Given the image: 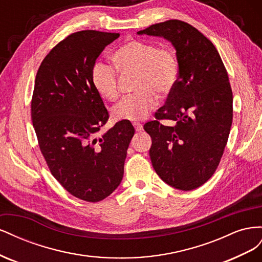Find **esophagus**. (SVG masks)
<instances>
[{"instance_id": "obj_1", "label": "esophagus", "mask_w": 262, "mask_h": 262, "mask_svg": "<svg viewBox=\"0 0 262 262\" xmlns=\"http://www.w3.org/2000/svg\"><path fill=\"white\" fill-rule=\"evenodd\" d=\"M133 126H134V129H136L137 132H142V131H143V125H142L139 122H134Z\"/></svg>"}]
</instances>
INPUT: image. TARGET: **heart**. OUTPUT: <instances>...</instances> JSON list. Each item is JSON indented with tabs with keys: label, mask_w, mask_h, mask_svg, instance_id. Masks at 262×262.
<instances>
[{
	"label": "heart",
	"mask_w": 262,
	"mask_h": 262,
	"mask_svg": "<svg viewBox=\"0 0 262 262\" xmlns=\"http://www.w3.org/2000/svg\"><path fill=\"white\" fill-rule=\"evenodd\" d=\"M114 64L97 62L92 71V83L102 98L116 100L119 96L118 77L120 72L137 73L136 91L124 97L113 110L116 120L139 121L157 105L154 92L166 95L175 87L179 69L175 53L169 48L143 40H130L113 54Z\"/></svg>",
	"instance_id": "1"
}]
</instances>
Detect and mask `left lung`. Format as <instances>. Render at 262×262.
Listing matches in <instances>:
<instances>
[{
  "label": "left lung",
  "mask_w": 262,
  "mask_h": 262,
  "mask_svg": "<svg viewBox=\"0 0 262 262\" xmlns=\"http://www.w3.org/2000/svg\"><path fill=\"white\" fill-rule=\"evenodd\" d=\"M162 37L176 50L178 80L157 120L144 124L152 138L149 157L166 184L184 191L207 182L224 153L233 121V93L214 45L189 24L170 19L138 31ZM168 118L173 127L158 122Z\"/></svg>",
  "instance_id": "8db88e82"
}]
</instances>
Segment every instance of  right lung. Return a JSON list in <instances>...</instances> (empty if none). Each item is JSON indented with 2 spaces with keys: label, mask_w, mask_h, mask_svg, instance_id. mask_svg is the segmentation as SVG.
<instances>
[{
  "label": "right lung",
  "mask_w": 262,
  "mask_h": 262,
  "mask_svg": "<svg viewBox=\"0 0 262 262\" xmlns=\"http://www.w3.org/2000/svg\"><path fill=\"white\" fill-rule=\"evenodd\" d=\"M119 36L96 30L70 35L47 54L35 80L31 120L39 147L62 187L89 202L104 200L120 185L134 136L128 120L98 136L109 115L92 71Z\"/></svg>",
  "instance_id": "right-lung-1"
}]
</instances>
